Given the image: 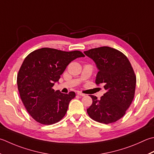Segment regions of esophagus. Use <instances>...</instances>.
Segmentation results:
<instances>
[{
  "label": "esophagus",
  "instance_id": "1",
  "mask_svg": "<svg viewBox=\"0 0 154 154\" xmlns=\"http://www.w3.org/2000/svg\"><path fill=\"white\" fill-rule=\"evenodd\" d=\"M77 95H80V96H85V94H84V93H81V92H77Z\"/></svg>",
  "mask_w": 154,
  "mask_h": 154
}]
</instances>
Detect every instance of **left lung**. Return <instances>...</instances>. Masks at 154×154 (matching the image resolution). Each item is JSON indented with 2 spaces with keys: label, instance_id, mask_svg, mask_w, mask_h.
Returning a JSON list of instances; mask_svg holds the SVG:
<instances>
[{
  "label": "left lung",
  "instance_id": "obj_1",
  "mask_svg": "<svg viewBox=\"0 0 154 154\" xmlns=\"http://www.w3.org/2000/svg\"><path fill=\"white\" fill-rule=\"evenodd\" d=\"M84 53L94 61L99 69L95 83L103 85L106 91L99 100L90 95L93 103L87 112L97 122H116L125 115L134 97L136 77L133 67L128 57L113 48H95Z\"/></svg>",
  "mask_w": 154,
  "mask_h": 154
}]
</instances>
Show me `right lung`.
I'll use <instances>...</instances> for the list:
<instances>
[{
    "label": "right lung",
    "mask_w": 154,
    "mask_h": 154,
    "mask_svg": "<svg viewBox=\"0 0 154 154\" xmlns=\"http://www.w3.org/2000/svg\"><path fill=\"white\" fill-rule=\"evenodd\" d=\"M83 57L79 51L51 48L35 50L26 57L17 75V86L26 111L36 122L51 125L65 116L75 93L65 94L53 87L69 63Z\"/></svg>",
    "instance_id": "right-lung-1"
}]
</instances>
